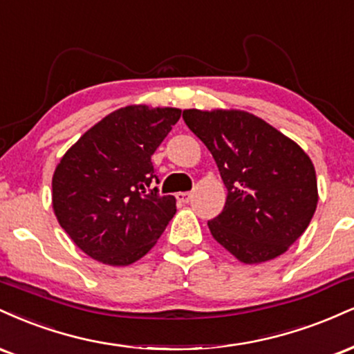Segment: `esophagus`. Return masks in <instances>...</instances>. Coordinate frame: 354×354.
Listing matches in <instances>:
<instances>
[{
    "label": "esophagus",
    "mask_w": 354,
    "mask_h": 354,
    "mask_svg": "<svg viewBox=\"0 0 354 354\" xmlns=\"http://www.w3.org/2000/svg\"><path fill=\"white\" fill-rule=\"evenodd\" d=\"M176 197L180 203H187L190 201V198H192V194H190V192H178Z\"/></svg>",
    "instance_id": "34e87169"
}]
</instances>
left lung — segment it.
<instances>
[{"mask_svg": "<svg viewBox=\"0 0 354 354\" xmlns=\"http://www.w3.org/2000/svg\"><path fill=\"white\" fill-rule=\"evenodd\" d=\"M185 124L214 156L227 202L210 234L242 263L280 257L303 235L318 203L315 165L295 140L239 109H185Z\"/></svg>", "mask_w": 354, "mask_h": 354, "instance_id": "8db88e82", "label": "left lung"}]
</instances>
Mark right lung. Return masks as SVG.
I'll return each instance as SVG.
<instances>
[{
	"label": "right lung",
	"instance_id": "obj_1",
	"mask_svg": "<svg viewBox=\"0 0 354 354\" xmlns=\"http://www.w3.org/2000/svg\"><path fill=\"white\" fill-rule=\"evenodd\" d=\"M180 114L177 107H120L62 156L53 176V210L87 257L111 267L134 263L176 215V197L153 187L159 178L151 157Z\"/></svg>",
	"mask_w": 354,
	"mask_h": 354
}]
</instances>
